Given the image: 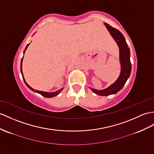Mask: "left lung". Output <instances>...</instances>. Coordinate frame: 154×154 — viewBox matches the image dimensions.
I'll list each match as a JSON object with an SVG mask.
<instances>
[{
	"mask_svg": "<svg viewBox=\"0 0 154 154\" xmlns=\"http://www.w3.org/2000/svg\"><path fill=\"white\" fill-rule=\"evenodd\" d=\"M104 24L105 25L108 31H109L112 38L114 39L119 47V62H120L121 65L120 74L118 79L106 89L97 90L91 87H89V88L97 95L100 96H108L117 93L124 86L127 79L130 76L131 72V63L130 61V50L126 42L125 37L118 29L112 27V26L106 23Z\"/></svg>",
	"mask_w": 154,
	"mask_h": 154,
	"instance_id": "1",
	"label": "left lung"
}]
</instances>
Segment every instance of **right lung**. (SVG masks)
<instances>
[{
    "label": "right lung",
    "instance_id": "right-lung-1",
    "mask_svg": "<svg viewBox=\"0 0 154 154\" xmlns=\"http://www.w3.org/2000/svg\"><path fill=\"white\" fill-rule=\"evenodd\" d=\"M29 44H30V43L28 44L27 46H26V48H25V50H24V51H23V55H24V54H25V52L26 50H27V48H28ZM23 57H22L21 61V74H22V76H23V80H24V82H25V84L27 85V87H28L30 89L32 90V91H34V92L37 93H39V94H40L41 95H42V96L44 97H46V98H51V97H55V96L58 95L59 94V93L61 92V91H62V90L63 89V88H64L60 89L57 90V91H55V92H45V91H38V90H35V89H34L33 88H32L31 87V86H30V85L27 83V82H26V81H25V78H24V76H23V71H22V62H23Z\"/></svg>",
    "mask_w": 154,
    "mask_h": 154
}]
</instances>
